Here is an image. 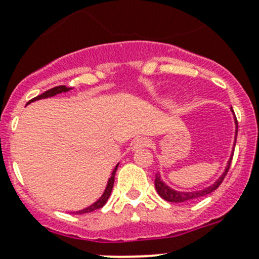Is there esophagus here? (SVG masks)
Listing matches in <instances>:
<instances>
[{
    "label": "esophagus",
    "instance_id": "34e87169",
    "mask_svg": "<svg viewBox=\"0 0 259 259\" xmlns=\"http://www.w3.org/2000/svg\"><path fill=\"white\" fill-rule=\"evenodd\" d=\"M149 145H150V139H148V138L145 137H142L134 140V143H133V149H139V148H145V147H149Z\"/></svg>",
    "mask_w": 259,
    "mask_h": 259
}]
</instances>
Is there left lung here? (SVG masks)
<instances>
[{
    "label": "left lung",
    "mask_w": 259,
    "mask_h": 259,
    "mask_svg": "<svg viewBox=\"0 0 259 259\" xmlns=\"http://www.w3.org/2000/svg\"><path fill=\"white\" fill-rule=\"evenodd\" d=\"M235 125H237L235 135H238V121H237V119H235ZM235 138H237V137H235ZM235 142H237V139H235ZM234 147H235V143H234ZM232 159H233V154H232V157H230L229 162H228L227 169H225V172L223 173L222 177H220L219 180H218L217 182L214 183V185L209 186V187L204 188V190L190 191V192H181V191H175V190H172L170 187H168V186L165 185V183L163 182L162 180H160L159 175H155V180H154L155 190H157L158 195H159L162 199H164L165 201H169V202H185V201H190V200H193V199H197V197L206 196V195L211 193L212 191H215L218 187H219L220 185H222L223 180H224L225 176H227V173H228V170H229Z\"/></svg>",
    "instance_id": "8db88e82"
}]
</instances>
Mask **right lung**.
<instances>
[{"mask_svg": "<svg viewBox=\"0 0 259 259\" xmlns=\"http://www.w3.org/2000/svg\"><path fill=\"white\" fill-rule=\"evenodd\" d=\"M69 90H72L71 87H66V86L54 87V89L48 90V91H45L44 94L39 95V96H36V97H34V99L30 100V101L27 102V104H30V102H32V101H36V100H41V99H47V97L55 96V95L62 94V92H67V91H69ZM116 169H117V165H116V167H115V169L112 170L111 178H110L109 182H107V186H106V188H105V192L102 193V196L100 197V199L97 200V201L95 202V204H92L91 206L86 207V209H83V210H79V211H76V214H86V212H91V211H94V210L101 209V207L104 206L105 204H106L107 200H109V197H110V193H111V191H112V187H114L115 173H116Z\"/></svg>", "mask_w": 259, "mask_h": 259, "instance_id": "obj_1", "label": "right lung"}]
</instances>
